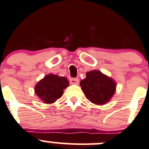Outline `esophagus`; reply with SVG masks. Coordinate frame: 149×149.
I'll list each match as a JSON object with an SVG mask.
<instances>
[{
	"mask_svg": "<svg viewBox=\"0 0 149 149\" xmlns=\"http://www.w3.org/2000/svg\"><path fill=\"white\" fill-rule=\"evenodd\" d=\"M70 83L73 85H77L79 83V79L78 78H70Z\"/></svg>",
	"mask_w": 149,
	"mask_h": 149,
	"instance_id": "1",
	"label": "esophagus"
}]
</instances>
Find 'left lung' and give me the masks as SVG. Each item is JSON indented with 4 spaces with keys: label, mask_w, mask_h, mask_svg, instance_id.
Wrapping results in <instances>:
<instances>
[{
    "label": "left lung",
    "mask_w": 149,
    "mask_h": 149,
    "mask_svg": "<svg viewBox=\"0 0 149 149\" xmlns=\"http://www.w3.org/2000/svg\"><path fill=\"white\" fill-rule=\"evenodd\" d=\"M80 85L87 98L98 105L108 102L116 89L114 81L97 70L88 72Z\"/></svg>",
    "instance_id": "left-lung-1"
}]
</instances>
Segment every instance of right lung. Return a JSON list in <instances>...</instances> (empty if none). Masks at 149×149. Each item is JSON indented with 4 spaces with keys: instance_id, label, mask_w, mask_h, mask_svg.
Segmentation results:
<instances>
[{
    "instance_id": "1",
    "label": "right lung",
    "mask_w": 149,
    "mask_h": 149,
    "mask_svg": "<svg viewBox=\"0 0 149 149\" xmlns=\"http://www.w3.org/2000/svg\"><path fill=\"white\" fill-rule=\"evenodd\" d=\"M68 86L67 78L50 74L37 84L35 91L42 101L46 104H52L62 96L64 89Z\"/></svg>"
}]
</instances>
